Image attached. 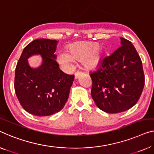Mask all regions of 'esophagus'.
I'll list each match as a JSON object with an SVG mask.
<instances>
[{
  "label": "esophagus",
  "mask_w": 154,
  "mask_h": 154,
  "mask_svg": "<svg viewBox=\"0 0 154 154\" xmlns=\"http://www.w3.org/2000/svg\"><path fill=\"white\" fill-rule=\"evenodd\" d=\"M82 73H83L82 72H80V71H77V72H75V78H77L80 75H82Z\"/></svg>",
  "instance_id": "obj_1"
}]
</instances>
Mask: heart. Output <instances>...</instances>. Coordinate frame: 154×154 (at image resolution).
<instances>
[{"instance_id":"heart-1","label":"heart","mask_w":154,"mask_h":154,"mask_svg":"<svg viewBox=\"0 0 154 154\" xmlns=\"http://www.w3.org/2000/svg\"><path fill=\"white\" fill-rule=\"evenodd\" d=\"M68 52H61L57 54V61L66 70L72 68L75 59H80L88 68H93L100 63L103 57L102 49L97 43L78 42L70 45Z\"/></svg>"}]
</instances>
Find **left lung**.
<instances>
[{"label": "left lung", "instance_id": "1", "mask_svg": "<svg viewBox=\"0 0 154 154\" xmlns=\"http://www.w3.org/2000/svg\"><path fill=\"white\" fill-rule=\"evenodd\" d=\"M121 45L105 57L91 72V96L102 111L118 113L136 104L144 86L140 57L131 42L121 37Z\"/></svg>", "mask_w": 154, "mask_h": 154}]
</instances>
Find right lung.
<instances>
[{"label":"right lung","instance_id":"right-lung-1","mask_svg":"<svg viewBox=\"0 0 154 154\" xmlns=\"http://www.w3.org/2000/svg\"><path fill=\"white\" fill-rule=\"evenodd\" d=\"M56 40L38 38L24 48L15 70L14 90L21 106L29 113L48 116L60 111L67 102L75 76L62 72L55 61ZM40 54L43 63L37 69L27 59Z\"/></svg>","mask_w":154,"mask_h":154}]
</instances>
